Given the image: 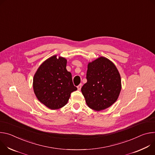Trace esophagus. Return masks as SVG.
Instances as JSON below:
<instances>
[{"mask_svg":"<svg viewBox=\"0 0 155 155\" xmlns=\"http://www.w3.org/2000/svg\"><path fill=\"white\" fill-rule=\"evenodd\" d=\"M82 84H80L79 85H78V89L79 90V91H80L81 89V87H82Z\"/></svg>","mask_w":155,"mask_h":155,"instance_id":"esophagus-1","label":"esophagus"}]
</instances>
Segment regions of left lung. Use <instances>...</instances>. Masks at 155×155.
I'll return each instance as SVG.
<instances>
[{"label":"left lung","instance_id":"1","mask_svg":"<svg viewBox=\"0 0 155 155\" xmlns=\"http://www.w3.org/2000/svg\"><path fill=\"white\" fill-rule=\"evenodd\" d=\"M87 82L81 92L88 107L95 111L105 110L117 100L121 90V76L116 66L101 57L88 64Z\"/></svg>","mask_w":155,"mask_h":155}]
</instances>
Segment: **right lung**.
I'll list each match as a JSON object with an SVG mask.
<instances>
[{
    "mask_svg": "<svg viewBox=\"0 0 155 155\" xmlns=\"http://www.w3.org/2000/svg\"><path fill=\"white\" fill-rule=\"evenodd\" d=\"M67 60L53 56L45 60L38 68L33 79V89L38 99L51 110L64 107L74 86L72 75L67 71Z\"/></svg>",
    "mask_w": 155,
    "mask_h": 155,
    "instance_id": "right-lung-1",
    "label": "right lung"
}]
</instances>
